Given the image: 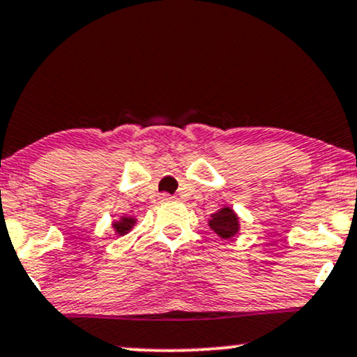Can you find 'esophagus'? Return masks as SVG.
<instances>
[{"label":"esophagus","mask_w":357,"mask_h":357,"mask_svg":"<svg viewBox=\"0 0 357 357\" xmlns=\"http://www.w3.org/2000/svg\"><path fill=\"white\" fill-rule=\"evenodd\" d=\"M160 200L162 202H174L175 197L170 195V193H160Z\"/></svg>","instance_id":"34e87169"}]
</instances>
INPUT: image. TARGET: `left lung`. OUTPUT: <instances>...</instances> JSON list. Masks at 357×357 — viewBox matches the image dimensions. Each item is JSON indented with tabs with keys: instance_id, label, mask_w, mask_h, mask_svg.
Returning <instances> with one entry per match:
<instances>
[{
	"instance_id": "left-lung-1",
	"label": "left lung",
	"mask_w": 357,
	"mask_h": 357,
	"mask_svg": "<svg viewBox=\"0 0 357 357\" xmlns=\"http://www.w3.org/2000/svg\"><path fill=\"white\" fill-rule=\"evenodd\" d=\"M210 227L222 238H230V236L238 231V218H236V215L233 213L231 208H222L218 213L212 215Z\"/></svg>"
}]
</instances>
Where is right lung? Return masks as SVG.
I'll return each instance as SVG.
<instances>
[{"label":"right lung","mask_w":357,"mask_h":357,"mask_svg":"<svg viewBox=\"0 0 357 357\" xmlns=\"http://www.w3.org/2000/svg\"><path fill=\"white\" fill-rule=\"evenodd\" d=\"M132 225H134V218H122V222L116 223V230L119 235H124V233H127L132 228Z\"/></svg>","instance_id":"add662e5"}]
</instances>
